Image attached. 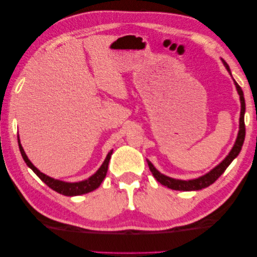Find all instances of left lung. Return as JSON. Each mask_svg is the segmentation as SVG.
<instances>
[{
	"mask_svg": "<svg viewBox=\"0 0 257 257\" xmlns=\"http://www.w3.org/2000/svg\"><path fill=\"white\" fill-rule=\"evenodd\" d=\"M223 64L225 66V68L228 69L230 73V68L228 64L225 61H223ZM231 74V73H230ZM235 87H237V91L239 93V96H240V103H241V110H240V125H239V133L237 137V140H235V144L233 146V148L231 149L230 154L225 157V159L222 162L220 165H217L214 170H212L209 173H207L204 176H200V178L196 179V180H189V181H183V180H175L172 178H168V176H165L159 173V172L154 167L153 164L148 162L149 168L153 173L154 178L156 179L159 183L163 184L167 188L172 189V190H179V191H192V190H200V189L207 188L208 186H211L212 183L215 182V181L220 178V176L224 173V171L226 170L231 162L238 156V154L240 153L241 147L243 144V140H245V119H243V116H245V98H243V93L241 87L238 85L237 82H234Z\"/></svg>",
	"mask_w": 257,
	"mask_h": 257,
	"instance_id": "1",
	"label": "left lung"
}]
</instances>
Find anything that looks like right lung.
Returning <instances> with one entry per match:
<instances>
[{
	"mask_svg": "<svg viewBox=\"0 0 257 257\" xmlns=\"http://www.w3.org/2000/svg\"><path fill=\"white\" fill-rule=\"evenodd\" d=\"M18 145H19L20 153H22V156L24 158L25 163L27 164V166L32 168V170L34 171V173L39 176V178L42 181H43L46 186L51 188L52 190L61 193V195H64V196H78V195H84V193H87V192H91V191L95 190V189L100 186L101 182H102L103 179H104V176H106V174H107L108 164H109V161H110V157H111V154H112V150H111L110 153L107 155L106 159H104L103 164L101 165V167L99 168L98 172H96L94 175H92L91 178H89L85 181H82V182L68 183V182H64V181L54 180L52 178H50V176L43 174L42 172H40L35 166L33 165L31 161L28 159V157L26 156V154H25L22 145H20L19 138H18Z\"/></svg>",
	"mask_w": 257,
	"mask_h": 257,
	"instance_id": "right-lung-1",
	"label": "right lung"
}]
</instances>
